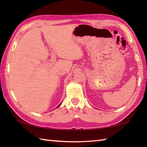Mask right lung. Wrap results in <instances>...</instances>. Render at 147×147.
I'll return each instance as SVG.
<instances>
[{
  "mask_svg": "<svg viewBox=\"0 0 147 147\" xmlns=\"http://www.w3.org/2000/svg\"><path fill=\"white\" fill-rule=\"evenodd\" d=\"M60 105H61V104H60V105H59L58 106V107H59V106H60Z\"/></svg>",
  "mask_w": 147,
  "mask_h": 147,
  "instance_id": "obj_1",
  "label": "right lung"
}]
</instances>
